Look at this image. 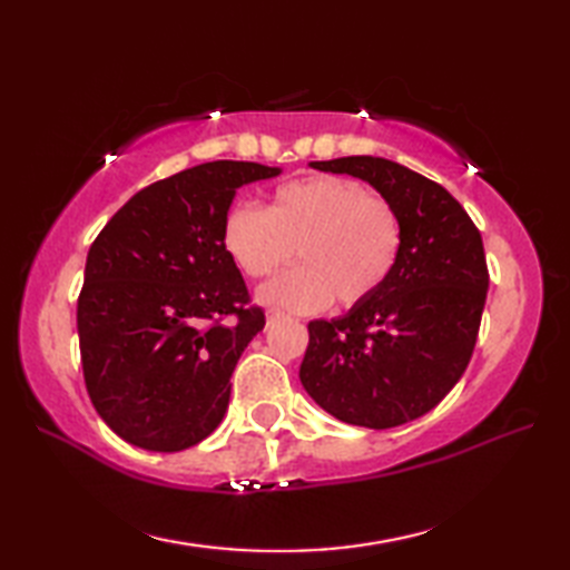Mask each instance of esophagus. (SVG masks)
Here are the masks:
<instances>
[{
	"mask_svg": "<svg viewBox=\"0 0 570 570\" xmlns=\"http://www.w3.org/2000/svg\"><path fill=\"white\" fill-rule=\"evenodd\" d=\"M269 323H276V321H284V318H288V313H284V311H278V308H274V311H269Z\"/></svg>",
	"mask_w": 570,
	"mask_h": 570,
	"instance_id": "obj_1",
	"label": "esophagus"
}]
</instances>
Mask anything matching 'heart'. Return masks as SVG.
Masks as SVG:
<instances>
[{"instance_id": "b5f03b06", "label": "heart", "mask_w": 570, "mask_h": 570, "mask_svg": "<svg viewBox=\"0 0 570 570\" xmlns=\"http://www.w3.org/2000/svg\"><path fill=\"white\" fill-rule=\"evenodd\" d=\"M223 245L249 278L272 276L294 252L304 262L262 288L266 304L318 311L337 298L350 308L390 282L404 223L394 203L357 180L308 176L278 186L266 210L249 203L229 210Z\"/></svg>"}]
</instances>
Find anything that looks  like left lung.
<instances>
[{
  "instance_id": "1",
  "label": "left lung",
  "mask_w": 570,
  "mask_h": 570,
  "mask_svg": "<svg viewBox=\"0 0 570 570\" xmlns=\"http://www.w3.org/2000/svg\"><path fill=\"white\" fill-rule=\"evenodd\" d=\"M311 166L367 180L394 203L404 247L372 298L308 323L301 384L353 426H402L441 404L475 350L490 284L480 229L443 186L396 161L345 156Z\"/></svg>"
}]
</instances>
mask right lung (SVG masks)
Masks as SVG:
<instances>
[{
    "label": "right lung",
    "mask_w": 570,
    "mask_h": 570,
    "mask_svg": "<svg viewBox=\"0 0 570 570\" xmlns=\"http://www.w3.org/2000/svg\"><path fill=\"white\" fill-rule=\"evenodd\" d=\"M278 168L208 161L141 188L95 237L78 296L82 377L119 439L156 453L220 426L229 377L264 328L223 245L235 190Z\"/></svg>",
    "instance_id": "right-lung-1"
}]
</instances>
